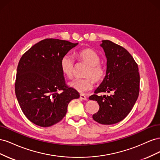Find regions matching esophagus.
Segmentation results:
<instances>
[{
  "mask_svg": "<svg viewBox=\"0 0 160 160\" xmlns=\"http://www.w3.org/2000/svg\"><path fill=\"white\" fill-rule=\"evenodd\" d=\"M80 99H83V100H85V101L88 100V98H87V97L85 95H83V94H81L80 95Z\"/></svg>",
  "mask_w": 160,
  "mask_h": 160,
  "instance_id": "obj_1",
  "label": "esophagus"
}]
</instances>
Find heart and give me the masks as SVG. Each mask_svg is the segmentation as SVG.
Returning a JSON list of instances; mask_svg holds the SVG:
<instances>
[{"label":"heart","instance_id":"b5f03b06","mask_svg":"<svg viewBox=\"0 0 160 160\" xmlns=\"http://www.w3.org/2000/svg\"><path fill=\"white\" fill-rule=\"evenodd\" d=\"M76 57L79 60L88 65L85 76L91 77L95 81H99L103 78L105 69L99 63V55L95 51L91 49H81L76 52ZM60 65L62 73L67 77H71L74 69V60L72 57L69 54L64 55L61 60ZM90 77L82 79L75 78L71 81L69 85L71 88L79 93H85L93 88L94 82Z\"/></svg>","mask_w":160,"mask_h":160}]
</instances>
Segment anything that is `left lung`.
I'll return each mask as SVG.
<instances>
[{
	"instance_id": "obj_1",
	"label": "left lung",
	"mask_w": 160,
	"mask_h": 160,
	"mask_svg": "<svg viewBox=\"0 0 160 160\" xmlns=\"http://www.w3.org/2000/svg\"><path fill=\"white\" fill-rule=\"evenodd\" d=\"M100 46L107 58L105 78L89 99L98 101L99 109L93 115L99 123L111 125L123 120L129 113L138 99L139 92L138 66L133 57L123 47L109 40ZM112 92L109 96L96 95Z\"/></svg>"
}]
</instances>
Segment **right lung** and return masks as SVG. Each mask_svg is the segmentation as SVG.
Segmentation results:
<instances>
[{"label": "right lung", "instance_id": "1", "mask_svg": "<svg viewBox=\"0 0 160 160\" xmlns=\"http://www.w3.org/2000/svg\"><path fill=\"white\" fill-rule=\"evenodd\" d=\"M78 45L65 40L47 38L24 54L17 67L15 93L23 113L34 124L50 127L62 119L78 91L67 86L61 60Z\"/></svg>", "mask_w": 160, "mask_h": 160}]
</instances>
